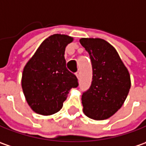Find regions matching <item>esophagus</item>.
Instances as JSON below:
<instances>
[{
    "mask_svg": "<svg viewBox=\"0 0 146 146\" xmlns=\"http://www.w3.org/2000/svg\"><path fill=\"white\" fill-rule=\"evenodd\" d=\"M76 76H77V78L79 79L80 77H81V72H80L79 70H78V71H77V73H76Z\"/></svg>",
    "mask_w": 146,
    "mask_h": 146,
    "instance_id": "esophagus-1",
    "label": "esophagus"
}]
</instances>
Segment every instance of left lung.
Returning a JSON list of instances; mask_svg holds the SVG:
<instances>
[{"label": "left lung", "instance_id": "obj_1", "mask_svg": "<svg viewBox=\"0 0 146 146\" xmlns=\"http://www.w3.org/2000/svg\"><path fill=\"white\" fill-rule=\"evenodd\" d=\"M80 43L89 53L92 67V84L82 96L83 112L90 118L104 120L122 107L130 90V75L109 42L82 38Z\"/></svg>", "mask_w": 146, "mask_h": 146}]
</instances>
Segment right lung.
Returning <instances> with one entry per match:
<instances>
[{"mask_svg":"<svg viewBox=\"0 0 146 146\" xmlns=\"http://www.w3.org/2000/svg\"><path fill=\"white\" fill-rule=\"evenodd\" d=\"M72 41L67 35L49 36L23 68V94L32 110L39 114L50 115L60 110L70 89L78 86L64 59L65 47Z\"/></svg>","mask_w":146,"mask_h":146,"instance_id":"1","label":"right lung"}]
</instances>
